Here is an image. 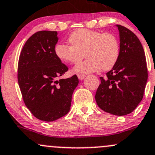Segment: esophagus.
Masks as SVG:
<instances>
[{"label":"esophagus","instance_id":"34e87169","mask_svg":"<svg viewBox=\"0 0 155 155\" xmlns=\"http://www.w3.org/2000/svg\"><path fill=\"white\" fill-rule=\"evenodd\" d=\"M77 76L78 78H79V79H80V80H83V79L86 77V76H84V75L83 74H78Z\"/></svg>","mask_w":155,"mask_h":155}]
</instances>
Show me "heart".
Instances as JSON below:
<instances>
[{
	"label": "heart",
	"instance_id": "b5f03b06",
	"mask_svg": "<svg viewBox=\"0 0 155 155\" xmlns=\"http://www.w3.org/2000/svg\"><path fill=\"white\" fill-rule=\"evenodd\" d=\"M68 40L71 45H56L55 53L58 59L76 64L82 59L84 53L87 58L74 67V73H89L101 69L108 71L118 61L120 45L113 34L79 29L71 33Z\"/></svg>",
	"mask_w": 155,
	"mask_h": 155
}]
</instances>
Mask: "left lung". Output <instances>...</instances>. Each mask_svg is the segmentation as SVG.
<instances>
[{"mask_svg":"<svg viewBox=\"0 0 155 155\" xmlns=\"http://www.w3.org/2000/svg\"><path fill=\"white\" fill-rule=\"evenodd\" d=\"M116 27L120 35V56L106 78L100 77L95 99L104 111L124 116L131 113L143 99L148 71L144 50L136 35L123 26Z\"/></svg>","mask_w":155,"mask_h":155,"instance_id":"8db88e82","label":"left lung"}]
</instances>
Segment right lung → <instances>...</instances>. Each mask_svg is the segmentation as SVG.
<instances>
[{"mask_svg":"<svg viewBox=\"0 0 155 155\" xmlns=\"http://www.w3.org/2000/svg\"><path fill=\"white\" fill-rule=\"evenodd\" d=\"M56 31L35 32L26 41L19 57L18 80L26 106L34 117L53 122L69 112L77 76L58 80L68 71L55 53Z\"/></svg>","mask_w":155,"mask_h":155,"instance_id":"add662e5","label":"right lung"}]
</instances>
